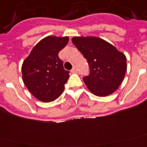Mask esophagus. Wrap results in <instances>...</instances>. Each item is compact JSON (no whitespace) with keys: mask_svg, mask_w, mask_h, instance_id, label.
Segmentation results:
<instances>
[{"mask_svg":"<svg viewBox=\"0 0 147 147\" xmlns=\"http://www.w3.org/2000/svg\"><path fill=\"white\" fill-rule=\"evenodd\" d=\"M77 71H78V70H77V67H74L72 70H71V72L72 73H77Z\"/></svg>","mask_w":147,"mask_h":147,"instance_id":"obj_1","label":"esophagus"}]
</instances>
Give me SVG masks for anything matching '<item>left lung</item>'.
Returning <instances> with one entry per match:
<instances>
[{
    "mask_svg": "<svg viewBox=\"0 0 147 147\" xmlns=\"http://www.w3.org/2000/svg\"><path fill=\"white\" fill-rule=\"evenodd\" d=\"M72 42L89 65V75L83 80L90 91L98 96L116 91L127 71L126 56L99 37H75Z\"/></svg>",
    "mask_w": 147,
    "mask_h": 147,
    "instance_id": "8db88e82",
    "label": "left lung"
}]
</instances>
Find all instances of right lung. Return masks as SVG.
<instances>
[{
	"mask_svg": "<svg viewBox=\"0 0 147 147\" xmlns=\"http://www.w3.org/2000/svg\"><path fill=\"white\" fill-rule=\"evenodd\" d=\"M69 37L49 36L38 42L22 64L24 84L37 100L51 102L61 96L69 78L59 52Z\"/></svg>",
	"mask_w": 147,
	"mask_h": 147,
	"instance_id": "add662e5",
	"label": "right lung"
}]
</instances>
